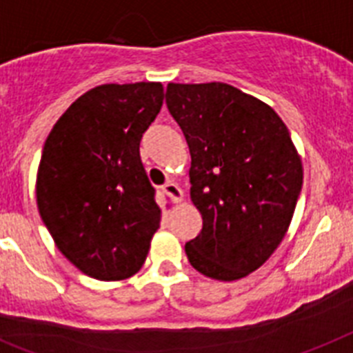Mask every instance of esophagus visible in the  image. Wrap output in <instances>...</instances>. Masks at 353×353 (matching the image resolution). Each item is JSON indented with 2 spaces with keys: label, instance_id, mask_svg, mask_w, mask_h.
Instances as JSON below:
<instances>
[{
  "label": "esophagus",
  "instance_id": "esophagus-1",
  "mask_svg": "<svg viewBox=\"0 0 353 353\" xmlns=\"http://www.w3.org/2000/svg\"><path fill=\"white\" fill-rule=\"evenodd\" d=\"M162 193H164L165 196H170L173 202H180V200L183 198L182 189H180L179 185H176V183H173V182L164 183V185H162Z\"/></svg>",
  "mask_w": 353,
  "mask_h": 353
}]
</instances>
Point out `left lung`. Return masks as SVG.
<instances>
[{
    "mask_svg": "<svg viewBox=\"0 0 353 353\" xmlns=\"http://www.w3.org/2000/svg\"><path fill=\"white\" fill-rule=\"evenodd\" d=\"M165 104L188 141L203 220L185 243L189 263L212 279L245 278L278 249L301 193L290 133L272 108L225 83H170Z\"/></svg>",
    "mask_w": 353,
    "mask_h": 353,
    "instance_id": "left-lung-1",
    "label": "left lung"
}]
</instances>
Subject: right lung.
Masks as SVG:
<instances>
[{
	"label": "right lung",
	"mask_w": 353,
	"mask_h": 353,
	"mask_svg": "<svg viewBox=\"0 0 353 353\" xmlns=\"http://www.w3.org/2000/svg\"><path fill=\"white\" fill-rule=\"evenodd\" d=\"M162 101L160 83L101 84L46 139L37 209L57 249L86 276L117 281L144 265L160 209L139 148Z\"/></svg>",
	"instance_id": "1"
}]
</instances>
